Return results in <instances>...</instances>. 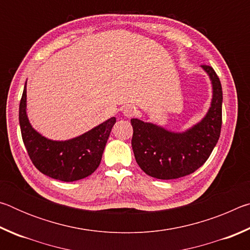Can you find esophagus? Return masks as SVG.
<instances>
[{"label":"esophagus","instance_id":"esophagus-1","mask_svg":"<svg viewBox=\"0 0 250 250\" xmlns=\"http://www.w3.org/2000/svg\"><path fill=\"white\" fill-rule=\"evenodd\" d=\"M122 113H124L125 117L129 118V117H132L134 115L135 110L132 107H130V105H126V107L122 108Z\"/></svg>","mask_w":250,"mask_h":250}]
</instances>
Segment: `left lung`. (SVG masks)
Segmentation results:
<instances>
[{"label": "left lung", "instance_id": "1", "mask_svg": "<svg viewBox=\"0 0 250 250\" xmlns=\"http://www.w3.org/2000/svg\"><path fill=\"white\" fill-rule=\"evenodd\" d=\"M211 84L210 105L205 116L184 131L131 119L134 158L141 170L159 180H172L196 171L209 158L221 134L223 90L216 73L202 65Z\"/></svg>", "mask_w": 250, "mask_h": 250}]
</instances>
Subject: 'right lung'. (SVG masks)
Returning a JSON list of instances; mask_svg holds the SVG:
<instances>
[{
    "label": "right lung",
    "mask_w": 250,
    "mask_h": 250,
    "mask_svg": "<svg viewBox=\"0 0 250 250\" xmlns=\"http://www.w3.org/2000/svg\"><path fill=\"white\" fill-rule=\"evenodd\" d=\"M26 83L20 103L19 119L23 142L34 166L43 174L62 182H74L91 175L101 162L116 118H109L78 137L52 140L34 129L28 120Z\"/></svg>",
    "instance_id": "right-lung-1"
}]
</instances>
